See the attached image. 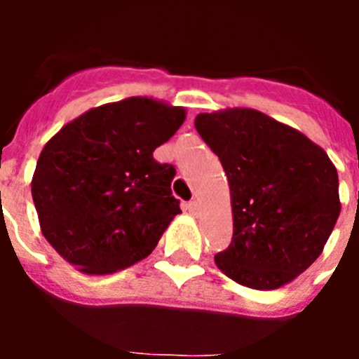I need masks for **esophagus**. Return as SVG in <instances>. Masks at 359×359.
I'll return each mask as SVG.
<instances>
[{"mask_svg":"<svg viewBox=\"0 0 359 359\" xmlns=\"http://www.w3.org/2000/svg\"><path fill=\"white\" fill-rule=\"evenodd\" d=\"M187 210H189L192 215H198L199 214V203L196 201V199L194 201L187 203Z\"/></svg>","mask_w":359,"mask_h":359,"instance_id":"1","label":"esophagus"}]
</instances>
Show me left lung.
<instances>
[{
  "instance_id": "8db88e82",
  "label": "left lung",
  "mask_w": 359,
  "mask_h": 359,
  "mask_svg": "<svg viewBox=\"0 0 359 359\" xmlns=\"http://www.w3.org/2000/svg\"><path fill=\"white\" fill-rule=\"evenodd\" d=\"M194 126L223 165L233 237L217 268L252 290H278L323 252L341 210L327 152L250 107L199 113Z\"/></svg>"
}]
</instances>
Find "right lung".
Segmentation results:
<instances>
[{"label":"right lung","mask_w":359,"mask_h":359,"mask_svg":"<svg viewBox=\"0 0 359 359\" xmlns=\"http://www.w3.org/2000/svg\"><path fill=\"white\" fill-rule=\"evenodd\" d=\"M185 107L129 97L86 111L53 135L32 177L44 239L86 275H109L142 261L180 210L174 167L154 149L170 140Z\"/></svg>","instance_id":"1"}]
</instances>
